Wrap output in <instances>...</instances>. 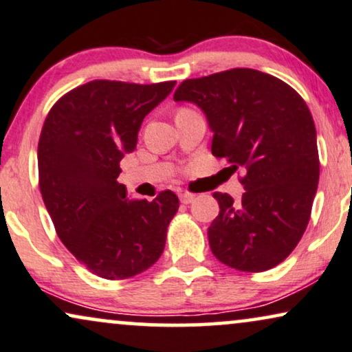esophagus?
Instances as JSON below:
<instances>
[{
  "instance_id": "1",
  "label": "esophagus",
  "mask_w": 352,
  "mask_h": 352,
  "mask_svg": "<svg viewBox=\"0 0 352 352\" xmlns=\"http://www.w3.org/2000/svg\"><path fill=\"white\" fill-rule=\"evenodd\" d=\"M195 199V195L193 193H188V191H184V193H180V201L184 204H190L191 201Z\"/></svg>"
}]
</instances>
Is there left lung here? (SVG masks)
Masks as SVG:
<instances>
[{
	"label": "left lung",
	"mask_w": 352,
	"mask_h": 352,
	"mask_svg": "<svg viewBox=\"0 0 352 352\" xmlns=\"http://www.w3.org/2000/svg\"><path fill=\"white\" fill-rule=\"evenodd\" d=\"M173 100L203 110L214 133L212 155L243 172L240 201L212 193L219 216L208 229L211 252L239 271L274 268L304 235L317 193V131L309 107L289 84L250 68L186 79Z\"/></svg>",
	"instance_id": "left-lung-1"
}]
</instances>
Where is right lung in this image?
<instances>
[{
	"label": "right lung",
	"mask_w": 352,
	"mask_h": 352,
	"mask_svg": "<svg viewBox=\"0 0 352 352\" xmlns=\"http://www.w3.org/2000/svg\"><path fill=\"white\" fill-rule=\"evenodd\" d=\"M173 86L96 79L61 97L43 123L37 151L43 203L65 247L100 278L143 273L166 247L177 195L128 199L117 179L144 117Z\"/></svg>",
	"instance_id": "obj_1"
}]
</instances>
